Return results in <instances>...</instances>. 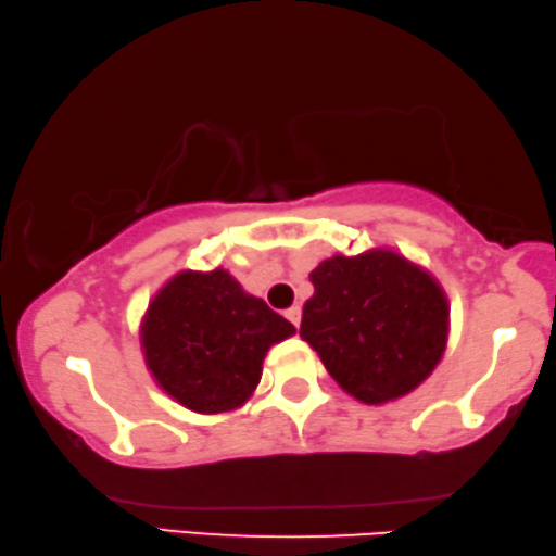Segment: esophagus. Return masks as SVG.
Instances as JSON below:
<instances>
[{"mask_svg": "<svg viewBox=\"0 0 556 556\" xmlns=\"http://www.w3.org/2000/svg\"><path fill=\"white\" fill-rule=\"evenodd\" d=\"M300 315H303V313H300V307H298V305H293V307H288V311H286V317H288V320H290V323H293L295 327L300 325Z\"/></svg>", "mask_w": 556, "mask_h": 556, "instance_id": "esophagus-1", "label": "esophagus"}]
</instances>
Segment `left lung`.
<instances>
[{"label":"left lung","instance_id":"8db88e82","mask_svg":"<svg viewBox=\"0 0 556 556\" xmlns=\"http://www.w3.org/2000/svg\"><path fill=\"white\" fill-rule=\"evenodd\" d=\"M300 338L362 404L396 402L424 384L448 344V295L394 249L325 258L311 273Z\"/></svg>","mask_w":556,"mask_h":556}]
</instances>
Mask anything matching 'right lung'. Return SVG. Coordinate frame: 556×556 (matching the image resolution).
<instances>
[{"label": "right lung", "mask_w": 556, "mask_h": 556, "mask_svg": "<svg viewBox=\"0 0 556 556\" xmlns=\"http://www.w3.org/2000/svg\"><path fill=\"white\" fill-rule=\"evenodd\" d=\"M293 334L229 270H179L150 300L140 348L169 399L194 414H224L249 402L268 350Z\"/></svg>", "instance_id": "right-lung-1"}]
</instances>
